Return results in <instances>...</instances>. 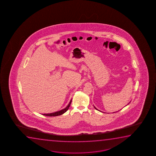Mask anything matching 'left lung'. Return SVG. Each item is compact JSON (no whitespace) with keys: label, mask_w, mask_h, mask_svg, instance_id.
<instances>
[{"label":"left lung","mask_w":156,"mask_h":156,"mask_svg":"<svg viewBox=\"0 0 156 156\" xmlns=\"http://www.w3.org/2000/svg\"><path fill=\"white\" fill-rule=\"evenodd\" d=\"M130 102H129V103H128V104H127V105H129V103H130ZM94 108H95V109H96V110H98V111H99V110H98V109H96V108H95V107H94ZM116 112H118V111H116ZM113 112V113H115V112Z\"/></svg>","instance_id":"left-lung-1"}]
</instances>
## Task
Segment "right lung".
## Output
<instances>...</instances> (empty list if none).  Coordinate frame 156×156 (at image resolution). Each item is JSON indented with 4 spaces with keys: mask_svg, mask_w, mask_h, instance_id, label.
<instances>
[{
    "mask_svg": "<svg viewBox=\"0 0 156 156\" xmlns=\"http://www.w3.org/2000/svg\"><path fill=\"white\" fill-rule=\"evenodd\" d=\"M71 101H72V99L71 100L70 102L69 103L68 105L64 109H62V110H61L60 111H56V112H52V113H44V114H43V115H46V116H49V117H53V116H58V115H61L62 114L65 113L68 110L69 107H70V105Z\"/></svg>",
    "mask_w": 156,
    "mask_h": 156,
    "instance_id": "1",
    "label": "right lung"
}]
</instances>
